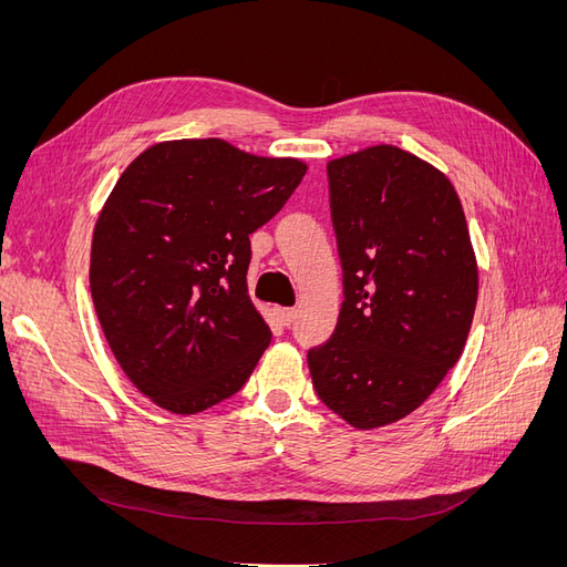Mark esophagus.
I'll use <instances>...</instances> for the list:
<instances>
[{
    "label": "esophagus",
    "instance_id": "34e87169",
    "mask_svg": "<svg viewBox=\"0 0 567 567\" xmlns=\"http://www.w3.org/2000/svg\"><path fill=\"white\" fill-rule=\"evenodd\" d=\"M277 317H279V321L284 326H290V323H293V319H296V310H293V307H279Z\"/></svg>",
    "mask_w": 567,
    "mask_h": 567
}]
</instances>
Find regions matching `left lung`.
Masks as SVG:
<instances>
[{
  "label": "left lung",
  "instance_id": "left-lung-1",
  "mask_svg": "<svg viewBox=\"0 0 567 567\" xmlns=\"http://www.w3.org/2000/svg\"><path fill=\"white\" fill-rule=\"evenodd\" d=\"M326 169L346 300L307 364L319 400L371 431L419 409L458 362L477 265L452 182L414 153L381 144Z\"/></svg>",
  "mask_w": 567,
  "mask_h": 567
}]
</instances>
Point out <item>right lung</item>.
Listing matches in <instances>:
<instances>
[{
    "mask_svg": "<svg viewBox=\"0 0 567 567\" xmlns=\"http://www.w3.org/2000/svg\"><path fill=\"white\" fill-rule=\"evenodd\" d=\"M305 173L225 140H179L120 175L94 227L92 300L117 364L158 406L198 414L250 379L271 340L248 296L250 234Z\"/></svg>",
    "mask_w": 567,
    "mask_h": 567,
    "instance_id": "obj_1",
    "label": "right lung"
}]
</instances>
